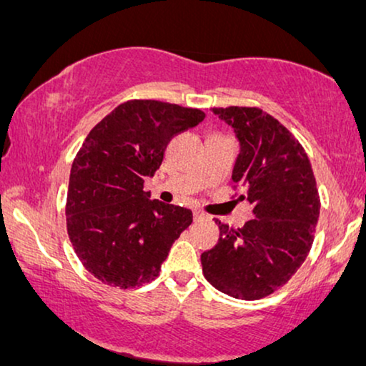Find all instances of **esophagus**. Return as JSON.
Masks as SVG:
<instances>
[{
    "label": "esophagus",
    "instance_id": "1",
    "mask_svg": "<svg viewBox=\"0 0 366 366\" xmlns=\"http://www.w3.org/2000/svg\"><path fill=\"white\" fill-rule=\"evenodd\" d=\"M204 218H205V215L202 214V212H199V210L194 212V220H195V222H197V220H204Z\"/></svg>",
    "mask_w": 366,
    "mask_h": 366
}]
</instances>
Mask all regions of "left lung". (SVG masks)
Segmentation results:
<instances>
[{"instance_id":"8db88e82","label":"left lung","mask_w":366,"mask_h":366,"mask_svg":"<svg viewBox=\"0 0 366 366\" xmlns=\"http://www.w3.org/2000/svg\"><path fill=\"white\" fill-rule=\"evenodd\" d=\"M235 129L239 154L233 195L254 218L242 228L218 223L220 238L200 256L205 280L228 296L256 301L282 287L301 268L320 214L310 161L291 131L256 107L212 108Z\"/></svg>"}]
</instances>
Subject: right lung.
I'll list each match as a JSON object with an SVG mask.
<instances>
[{"mask_svg": "<svg viewBox=\"0 0 366 366\" xmlns=\"http://www.w3.org/2000/svg\"><path fill=\"white\" fill-rule=\"evenodd\" d=\"M204 118L197 108L129 100L85 138L70 169L67 233L80 263L103 285L131 289L156 280L172 243L192 223V212L149 200L143 187L169 141Z\"/></svg>", "mask_w": 366, "mask_h": 366, "instance_id": "1", "label": "right lung"}]
</instances>
